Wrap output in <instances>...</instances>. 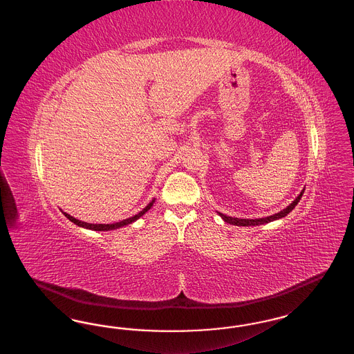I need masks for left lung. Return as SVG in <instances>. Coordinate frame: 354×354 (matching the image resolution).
I'll return each instance as SVG.
<instances>
[{"label":"left lung","instance_id":"8db88e82","mask_svg":"<svg viewBox=\"0 0 354 354\" xmlns=\"http://www.w3.org/2000/svg\"><path fill=\"white\" fill-rule=\"evenodd\" d=\"M304 189L300 192V195L293 201V202L290 203L286 208H284L283 211H280V212H277V214H274V215H272V216H267V218H261V219H239V218H231V216H227V215H223V214H220V216L224 219L225 223H230V224H234V225H243V227H250V225H260V224H266V223H270V221H273V220L280 219V218H284L286 216L296 205H297V203L300 202V199H301V196H303Z\"/></svg>","mask_w":354,"mask_h":354}]
</instances>
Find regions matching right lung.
I'll list each match as a JSON object with an SVG mask.
<instances>
[{
    "label": "right lung",
    "instance_id": "obj_1",
    "mask_svg": "<svg viewBox=\"0 0 354 354\" xmlns=\"http://www.w3.org/2000/svg\"><path fill=\"white\" fill-rule=\"evenodd\" d=\"M152 203H153V201H152L151 203H149L139 214H136L134 216H131V218H129V219L122 220V221H118V223H113V224H90V223H84V221H81V220L75 219V218L70 216L66 212H64V215H65L70 221H73L74 224H77V225H80V227L88 228V230H94V231H110V230H117L119 227L131 224L135 220L139 219L140 216H143V215L151 208Z\"/></svg>",
    "mask_w": 354,
    "mask_h": 354
}]
</instances>
